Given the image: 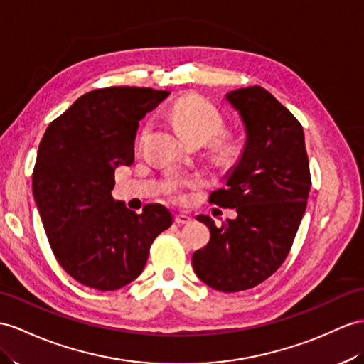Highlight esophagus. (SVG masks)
<instances>
[{
  "label": "esophagus",
  "instance_id": "obj_1",
  "mask_svg": "<svg viewBox=\"0 0 364 364\" xmlns=\"http://www.w3.org/2000/svg\"><path fill=\"white\" fill-rule=\"evenodd\" d=\"M174 220L177 224H181V225H183V224H190L191 223V218L188 216V215H183V213H179V215H176V218H174Z\"/></svg>",
  "mask_w": 364,
  "mask_h": 364
}]
</instances>
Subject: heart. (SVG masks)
<instances>
[{"label":"heart","instance_id":"heart-1","mask_svg":"<svg viewBox=\"0 0 364 364\" xmlns=\"http://www.w3.org/2000/svg\"><path fill=\"white\" fill-rule=\"evenodd\" d=\"M170 119L188 141H202V144H205V141L219 134V131L224 127V119L220 112L210 102L198 95H185L177 100L170 109ZM215 145L219 154L225 157L232 156L236 149L235 140L228 137L219 139ZM194 183H199L198 177H194L191 181L171 177L165 183V191L176 194L185 185Z\"/></svg>","mask_w":364,"mask_h":364}]
</instances>
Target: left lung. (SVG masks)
<instances>
[{"instance_id": "obj_1", "label": "left lung", "mask_w": 364, "mask_h": 364, "mask_svg": "<svg viewBox=\"0 0 364 364\" xmlns=\"http://www.w3.org/2000/svg\"><path fill=\"white\" fill-rule=\"evenodd\" d=\"M245 131L241 157L225 174V188L210 202L236 208L237 216L216 227L210 216V241L193 253L199 279L219 291L261 284L279 269L294 242L310 191L304 131L287 108L261 86L225 94Z\"/></svg>"}]
</instances>
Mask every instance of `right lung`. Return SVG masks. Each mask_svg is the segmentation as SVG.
Listing matches in <instances>:
<instances>
[{
	"mask_svg": "<svg viewBox=\"0 0 364 364\" xmlns=\"http://www.w3.org/2000/svg\"><path fill=\"white\" fill-rule=\"evenodd\" d=\"M170 95L151 87H103L77 99L40 141L32 191L50 249L70 277L117 290L144 270L149 247L173 224L161 203L137 215L111 196L114 171L134 161L139 122Z\"/></svg>",
	"mask_w": 364,
	"mask_h": 364,
	"instance_id": "1",
	"label": "right lung"
}]
</instances>
